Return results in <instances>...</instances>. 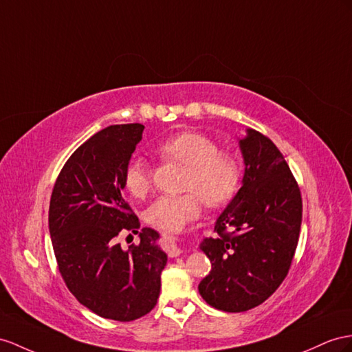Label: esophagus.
Returning <instances> with one entry per match:
<instances>
[{
  "label": "esophagus",
  "mask_w": 352,
  "mask_h": 352,
  "mask_svg": "<svg viewBox=\"0 0 352 352\" xmlns=\"http://www.w3.org/2000/svg\"><path fill=\"white\" fill-rule=\"evenodd\" d=\"M166 253L169 257H177L183 253L182 248H179V245L177 244V242L174 239H168L166 242Z\"/></svg>",
  "instance_id": "1"
}]
</instances>
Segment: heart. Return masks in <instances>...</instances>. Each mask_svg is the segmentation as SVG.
<instances>
[{"label": "heart", "mask_w": 352, "mask_h": 352, "mask_svg": "<svg viewBox=\"0 0 352 352\" xmlns=\"http://www.w3.org/2000/svg\"><path fill=\"white\" fill-rule=\"evenodd\" d=\"M162 160L178 162L187 168L183 196H160L147 210V221L159 230H182L199 217L202 199L210 206L230 201L241 178L238 160L220 151L219 142L199 132H179L157 144ZM123 186L135 197L147 196L151 188V170L142 157H132L123 169ZM203 197L201 198L200 196Z\"/></svg>", "instance_id": "1"}]
</instances>
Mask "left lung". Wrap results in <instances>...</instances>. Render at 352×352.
<instances>
[{"instance_id":"obj_1","label":"left lung","mask_w":352,"mask_h":352,"mask_svg":"<svg viewBox=\"0 0 352 352\" xmlns=\"http://www.w3.org/2000/svg\"><path fill=\"white\" fill-rule=\"evenodd\" d=\"M239 148L245 165L242 186L215 221L219 236L199 245L211 260V272L197 290L224 312L256 308L275 293L292 266L302 224L299 186L275 144L247 129Z\"/></svg>"}]
</instances>
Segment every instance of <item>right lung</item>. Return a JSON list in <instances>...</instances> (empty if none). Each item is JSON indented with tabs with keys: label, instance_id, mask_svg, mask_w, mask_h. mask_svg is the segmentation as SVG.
Here are the masks:
<instances>
[{
	"label": "right lung",
	"instance_id": "right-lung-1",
	"mask_svg": "<svg viewBox=\"0 0 352 352\" xmlns=\"http://www.w3.org/2000/svg\"><path fill=\"white\" fill-rule=\"evenodd\" d=\"M142 131L141 123H129L95 133L67 160L50 197L52 245L68 290L87 309L116 321H133L155 308L168 262L155 229L142 228L140 244L128 250L117 244L122 232L140 229L123 199V169Z\"/></svg>",
	"mask_w": 352,
	"mask_h": 352
}]
</instances>
